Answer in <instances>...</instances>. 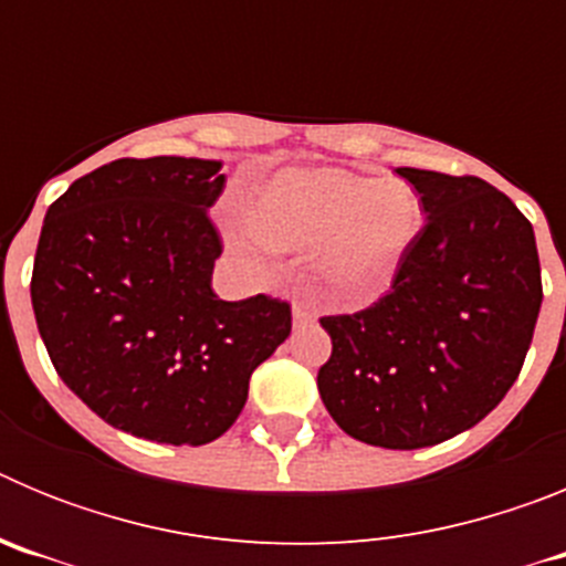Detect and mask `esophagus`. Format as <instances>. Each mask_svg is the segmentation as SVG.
Masks as SVG:
<instances>
[{
    "instance_id": "esophagus-1",
    "label": "esophagus",
    "mask_w": 566,
    "mask_h": 566,
    "mask_svg": "<svg viewBox=\"0 0 566 566\" xmlns=\"http://www.w3.org/2000/svg\"><path fill=\"white\" fill-rule=\"evenodd\" d=\"M292 317H294V326H306V323H312L314 314L308 306H300V303H294L292 306Z\"/></svg>"
}]
</instances>
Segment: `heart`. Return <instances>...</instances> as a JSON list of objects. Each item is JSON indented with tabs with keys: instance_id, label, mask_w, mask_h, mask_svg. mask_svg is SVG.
Listing matches in <instances>:
<instances>
[{
	"instance_id": "heart-1",
	"label": "heart",
	"mask_w": 566,
	"mask_h": 566,
	"mask_svg": "<svg viewBox=\"0 0 566 566\" xmlns=\"http://www.w3.org/2000/svg\"><path fill=\"white\" fill-rule=\"evenodd\" d=\"M422 201L408 184L343 172L286 169L258 189L252 223H227L240 254L317 249L314 274L326 294L363 306L388 292L422 232Z\"/></svg>"
}]
</instances>
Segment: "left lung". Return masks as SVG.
<instances>
[{
    "instance_id": "left-lung-1",
    "label": "left lung",
    "mask_w": 566,
    "mask_h": 566,
    "mask_svg": "<svg viewBox=\"0 0 566 566\" xmlns=\"http://www.w3.org/2000/svg\"><path fill=\"white\" fill-rule=\"evenodd\" d=\"M424 227L391 292L357 314L323 317L332 357L317 388L365 444L417 451L482 422L527 357L542 266L533 227L473 175L399 167Z\"/></svg>"
}]
</instances>
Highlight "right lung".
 I'll use <instances>...</instances> for the list:
<instances>
[{
  "label": "right lung",
  "instance_id": "1",
  "mask_svg": "<svg viewBox=\"0 0 566 566\" xmlns=\"http://www.w3.org/2000/svg\"><path fill=\"white\" fill-rule=\"evenodd\" d=\"M214 158H118L44 214L30 300L50 363L90 411L138 439L207 444L227 433L249 377L292 334V308L212 292Z\"/></svg>",
  "mask_w": 566,
  "mask_h": 566
}]
</instances>
